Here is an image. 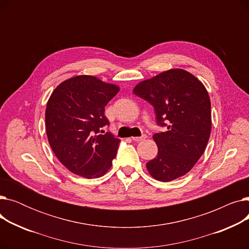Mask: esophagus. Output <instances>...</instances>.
<instances>
[{
  "instance_id": "34e87169",
  "label": "esophagus",
  "mask_w": 249,
  "mask_h": 249,
  "mask_svg": "<svg viewBox=\"0 0 249 249\" xmlns=\"http://www.w3.org/2000/svg\"><path fill=\"white\" fill-rule=\"evenodd\" d=\"M145 138H146V135H145V134H143V135H142V136H140V137H132V140H133V141L138 142V141H141V140L145 139Z\"/></svg>"
}]
</instances>
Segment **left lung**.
I'll return each mask as SVG.
<instances>
[{
  "label": "left lung",
  "mask_w": 249,
  "mask_h": 249,
  "mask_svg": "<svg viewBox=\"0 0 249 249\" xmlns=\"http://www.w3.org/2000/svg\"><path fill=\"white\" fill-rule=\"evenodd\" d=\"M133 93L154 109L158 155L146 163L152 178L171 181L189 173L205 151L211 133V102L204 85L187 71L175 69L139 83Z\"/></svg>",
  "instance_id": "1"
}]
</instances>
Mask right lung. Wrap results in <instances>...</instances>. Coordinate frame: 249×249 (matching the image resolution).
Segmentation results:
<instances>
[{"label":"right lung","instance_id":"right-lung-1","mask_svg":"<svg viewBox=\"0 0 249 249\" xmlns=\"http://www.w3.org/2000/svg\"><path fill=\"white\" fill-rule=\"evenodd\" d=\"M119 87L93 75H77L52 91L45 111L48 142L58 160L74 175L87 178L106 174L116 158L120 139L101 130L109 125L105 106Z\"/></svg>","mask_w":249,"mask_h":249}]
</instances>
